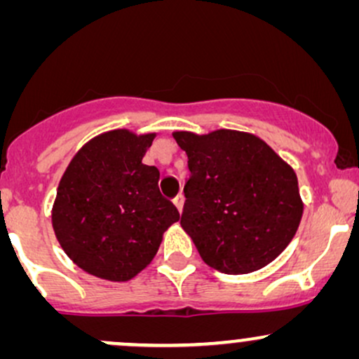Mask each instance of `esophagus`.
<instances>
[{"label": "esophagus", "instance_id": "34e87169", "mask_svg": "<svg viewBox=\"0 0 359 359\" xmlns=\"http://www.w3.org/2000/svg\"><path fill=\"white\" fill-rule=\"evenodd\" d=\"M174 204H175V208L179 209V212H182V205H184V196H182V194H179V196L174 197Z\"/></svg>", "mask_w": 359, "mask_h": 359}]
</instances>
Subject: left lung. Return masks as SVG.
Wrapping results in <instances>:
<instances>
[{
    "label": "left lung",
    "instance_id": "8db88e82",
    "mask_svg": "<svg viewBox=\"0 0 359 359\" xmlns=\"http://www.w3.org/2000/svg\"><path fill=\"white\" fill-rule=\"evenodd\" d=\"M191 170L180 224L214 270L243 275L287 248L302 217L295 172L265 142L241 131H177Z\"/></svg>",
    "mask_w": 359,
    "mask_h": 359
}]
</instances>
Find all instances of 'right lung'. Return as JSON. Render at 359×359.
Segmentation results:
<instances>
[{
    "label": "right lung",
    "mask_w": 359,
    "mask_h": 359,
    "mask_svg": "<svg viewBox=\"0 0 359 359\" xmlns=\"http://www.w3.org/2000/svg\"><path fill=\"white\" fill-rule=\"evenodd\" d=\"M155 135L114 130L77 151L52 211L67 257L94 277L125 282L154 259L162 234L180 219L160 194V172L142 163Z\"/></svg>",
    "instance_id": "obj_1"
}]
</instances>
